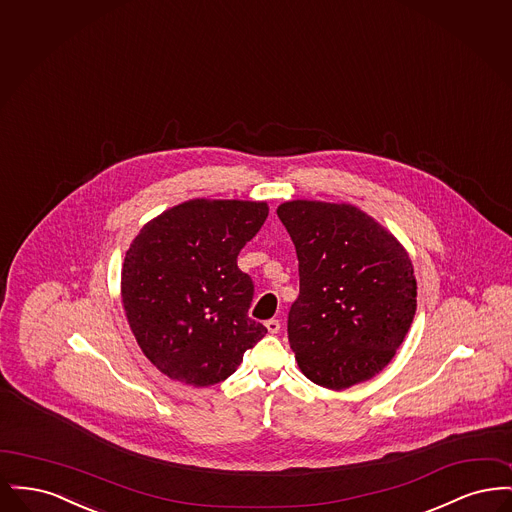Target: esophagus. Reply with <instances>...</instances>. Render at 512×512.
Wrapping results in <instances>:
<instances>
[{
  "label": "esophagus",
  "instance_id": "1",
  "mask_svg": "<svg viewBox=\"0 0 512 512\" xmlns=\"http://www.w3.org/2000/svg\"><path fill=\"white\" fill-rule=\"evenodd\" d=\"M265 326H267V330L270 334H278V332H280V322H278L276 318H270V320H267V322H265Z\"/></svg>",
  "mask_w": 512,
  "mask_h": 512
}]
</instances>
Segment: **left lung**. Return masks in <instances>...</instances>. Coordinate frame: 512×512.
I'll use <instances>...</instances> for the list:
<instances>
[{
  "mask_svg": "<svg viewBox=\"0 0 512 512\" xmlns=\"http://www.w3.org/2000/svg\"><path fill=\"white\" fill-rule=\"evenodd\" d=\"M299 261L288 338L301 372L347 390L386 368L416 311L407 249L351 203L284 201L276 209Z\"/></svg>",
  "mask_w": 512,
  "mask_h": 512,
  "instance_id": "8db88e82",
  "label": "left lung"
}]
</instances>
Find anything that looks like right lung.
Returning <instances> with one entry per match:
<instances>
[{"instance_id": "right-lung-1", "label": "right lung", "mask_w": 512, "mask_h": 512, "mask_svg": "<svg viewBox=\"0 0 512 512\" xmlns=\"http://www.w3.org/2000/svg\"><path fill=\"white\" fill-rule=\"evenodd\" d=\"M267 217V201L188 199L146 222L128 247L126 320L142 353L174 382L219 384L267 334L247 317L253 282L238 268Z\"/></svg>"}]
</instances>
